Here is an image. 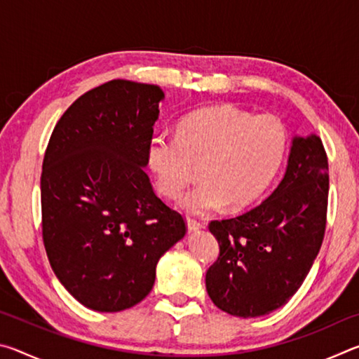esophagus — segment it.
<instances>
[{"instance_id":"34e87169","label":"esophagus","mask_w":359,"mask_h":359,"mask_svg":"<svg viewBox=\"0 0 359 359\" xmlns=\"http://www.w3.org/2000/svg\"><path fill=\"white\" fill-rule=\"evenodd\" d=\"M187 226H188V229H190V231H199V229L204 228V223L196 220V218L188 217L187 218Z\"/></svg>"}]
</instances>
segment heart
<instances>
[{
    "mask_svg": "<svg viewBox=\"0 0 359 359\" xmlns=\"http://www.w3.org/2000/svg\"><path fill=\"white\" fill-rule=\"evenodd\" d=\"M288 136L274 115H257L233 106L205 107L185 115L177 136L155 135L147 160L158 190L175 198L199 168L201 182L182 196L179 205L205 214L228 203L244 208L255 201L280 168Z\"/></svg>",
    "mask_w": 359,
    "mask_h": 359,
    "instance_id": "obj_1",
    "label": "heart"
}]
</instances>
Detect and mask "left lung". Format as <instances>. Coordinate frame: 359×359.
Wrapping results in <instances>:
<instances>
[{"label":"left lung","instance_id":"left-lung-1","mask_svg":"<svg viewBox=\"0 0 359 359\" xmlns=\"http://www.w3.org/2000/svg\"><path fill=\"white\" fill-rule=\"evenodd\" d=\"M327 156L315 135L294 137L283 179L257 208L212 220L220 255L208 272L212 302L255 318L287 304L307 277L326 229Z\"/></svg>","mask_w":359,"mask_h":359}]
</instances>
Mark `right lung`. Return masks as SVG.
Here are the masks:
<instances>
[{"instance_id": "right-lung-1", "label": "right lung", "mask_w": 359, "mask_h": 359, "mask_svg": "<svg viewBox=\"0 0 359 359\" xmlns=\"http://www.w3.org/2000/svg\"><path fill=\"white\" fill-rule=\"evenodd\" d=\"M165 98L158 85L115 79L58 120L41 174L42 241L58 280L96 312L141 302L156 263L187 233L154 191L147 147Z\"/></svg>"}]
</instances>
